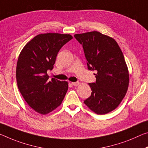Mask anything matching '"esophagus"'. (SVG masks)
<instances>
[{
  "instance_id": "1",
  "label": "esophagus",
  "mask_w": 148,
  "mask_h": 148,
  "mask_svg": "<svg viewBox=\"0 0 148 148\" xmlns=\"http://www.w3.org/2000/svg\"><path fill=\"white\" fill-rule=\"evenodd\" d=\"M72 85H73V86H78V85H79V82H72Z\"/></svg>"
}]
</instances>
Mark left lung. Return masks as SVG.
I'll use <instances>...</instances> for the list:
<instances>
[{"label": "left lung", "instance_id": "1", "mask_svg": "<svg viewBox=\"0 0 148 148\" xmlns=\"http://www.w3.org/2000/svg\"><path fill=\"white\" fill-rule=\"evenodd\" d=\"M74 37L83 47L88 69L97 71L95 82L88 84L92 92L84 103L96 114H107L119 106L128 90L129 73L123 53L113 38L99 32Z\"/></svg>", "mask_w": 148, "mask_h": 148}]
</instances>
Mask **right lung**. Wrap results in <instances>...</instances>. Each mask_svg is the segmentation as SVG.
Masks as SVG:
<instances>
[{
  "instance_id": "1",
  "label": "right lung",
  "mask_w": 148,
  "mask_h": 148,
  "mask_svg": "<svg viewBox=\"0 0 148 148\" xmlns=\"http://www.w3.org/2000/svg\"><path fill=\"white\" fill-rule=\"evenodd\" d=\"M72 39L70 34H39L20 54L16 66L18 89L29 106L39 114H47L57 109L67 92L69 83L49 79L47 72L53 69L58 51Z\"/></svg>"
}]
</instances>
